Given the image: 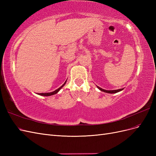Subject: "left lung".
I'll use <instances>...</instances> for the list:
<instances>
[{
  "label": "left lung",
  "instance_id": "8db88e82",
  "mask_svg": "<svg viewBox=\"0 0 156 156\" xmlns=\"http://www.w3.org/2000/svg\"><path fill=\"white\" fill-rule=\"evenodd\" d=\"M98 87V88L100 89L101 91H103V92H106V93H109V94H115V93L122 91V90H124V88H121V89H118V90H104L99 87Z\"/></svg>",
  "mask_w": 156,
  "mask_h": 156
}]
</instances>
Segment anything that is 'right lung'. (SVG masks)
<instances>
[{"label":"right lung","instance_id":"right-lung-1","mask_svg":"<svg viewBox=\"0 0 156 156\" xmlns=\"http://www.w3.org/2000/svg\"><path fill=\"white\" fill-rule=\"evenodd\" d=\"M66 83V81L65 83L63 84V85H62L60 88H58V89H56V90H55V91H53V92H48V93H38L37 94H38V95H40V96H49L54 95V94H56V93L58 92V91L60 90L65 85Z\"/></svg>","mask_w":156,"mask_h":156}]
</instances>
